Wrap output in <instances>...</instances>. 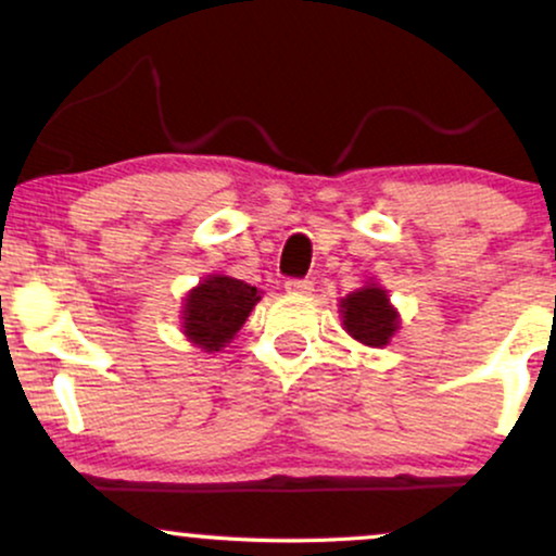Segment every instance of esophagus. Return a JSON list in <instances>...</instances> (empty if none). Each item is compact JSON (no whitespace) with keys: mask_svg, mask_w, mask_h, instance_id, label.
<instances>
[{"mask_svg":"<svg viewBox=\"0 0 556 556\" xmlns=\"http://www.w3.org/2000/svg\"><path fill=\"white\" fill-rule=\"evenodd\" d=\"M285 290L290 292V295H311V292H314V282H311V279H287Z\"/></svg>","mask_w":556,"mask_h":556,"instance_id":"34e87169","label":"esophagus"}]
</instances>
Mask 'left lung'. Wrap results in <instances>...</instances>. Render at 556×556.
<instances>
[{
	"label": "left lung",
	"instance_id": "left-lung-1",
	"mask_svg": "<svg viewBox=\"0 0 556 556\" xmlns=\"http://www.w3.org/2000/svg\"><path fill=\"white\" fill-rule=\"evenodd\" d=\"M340 314L348 334L366 348H384L400 329V316L389 303L387 290L371 282L342 298Z\"/></svg>",
	"mask_w": 556,
	"mask_h": 556
}]
</instances>
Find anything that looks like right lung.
Wrapping results in <instances>:
<instances>
[{
  "mask_svg": "<svg viewBox=\"0 0 556 556\" xmlns=\"http://www.w3.org/2000/svg\"><path fill=\"white\" fill-rule=\"evenodd\" d=\"M258 300L261 292L256 287L240 282L235 277H225V274H208L185 298V337L206 353L222 350L238 334Z\"/></svg>",
  "mask_w": 556,
  "mask_h": 556,
  "instance_id": "1",
  "label": "right lung"
}]
</instances>
